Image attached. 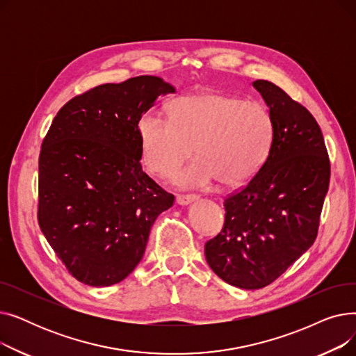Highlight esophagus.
Masks as SVG:
<instances>
[{"instance_id":"esophagus-1","label":"esophagus","mask_w":356,"mask_h":356,"mask_svg":"<svg viewBox=\"0 0 356 356\" xmlns=\"http://www.w3.org/2000/svg\"><path fill=\"white\" fill-rule=\"evenodd\" d=\"M197 197L195 196V195H177V197H176V202L179 203V204H191V203H193L195 200H196Z\"/></svg>"}]
</instances>
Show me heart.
Returning <instances> with one entry per match:
<instances>
[{"label": "heart", "instance_id": "obj_1", "mask_svg": "<svg viewBox=\"0 0 356 356\" xmlns=\"http://www.w3.org/2000/svg\"><path fill=\"white\" fill-rule=\"evenodd\" d=\"M141 161L159 177H173L195 149L199 157L180 181L199 188L247 184L268 157L273 118L259 101L220 92H196L167 106V120L147 112L136 125Z\"/></svg>", "mask_w": 356, "mask_h": 356}]
</instances>
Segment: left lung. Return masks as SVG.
Masks as SVG:
<instances>
[{
  "label": "left lung",
  "mask_w": 356,
  "mask_h": 356,
  "mask_svg": "<svg viewBox=\"0 0 356 356\" xmlns=\"http://www.w3.org/2000/svg\"><path fill=\"white\" fill-rule=\"evenodd\" d=\"M252 86L273 118L270 153L245 188L223 202V228L204 244L212 271L244 290L271 284L313 245L330 179L325 140L310 112L273 82Z\"/></svg>",
  "instance_id": "left-lung-1"
}]
</instances>
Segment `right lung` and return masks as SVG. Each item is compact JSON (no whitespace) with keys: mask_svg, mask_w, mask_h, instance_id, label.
<instances>
[{"mask_svg":"<svg viewBox=\"0 0 356 356\" xmlns=\"http://www.w3.org/2000/svg\"><path fill=\"white\" fill-rule=\"evenodd\" d=\"M175 92L157 76L99 85L62 106L43 140L39 225L83 284L108 287L133 273L154 220L173 207L143 172L136 125Z\"/></svg>","mask_w":356,"mask_h":356,"instance_id":"add662e5","label":"right lung"}]
</instances>
